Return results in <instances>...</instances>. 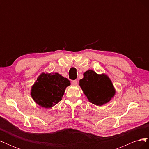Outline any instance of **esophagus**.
Returning <instances> with one entry per match:
<instances>
[{
  "instance_id": "esophagus-1",
  "label": "esophagus",
  "mask_w": 149,
  "mask_h": 149,
  "mask_svg": "<svg viewBox=\"0 0 149 149\" xmlns=\"http://www.w3.org/2000/svg\"><path fill=\"white\" fill-rule=\"evenodd\" d=\"M72 84L74 85V86H76L78 84V81L77 80H73V81H72Z\"/></svg>"
}]
</instances>
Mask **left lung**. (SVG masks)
Listing matches in <instances>:
<instances>
[{
  "label": "left lung",
  "mask_w": 149,
  "mask_h": 149,
  "mask_svg": "<svg viewBox=\"0 0 149 149\" xmlns=\"http://www.w3.org/2000/svg\"><path fill=\"white\" fill-rule=\"evenodd\" d=\"M79 80V86L90 102L101 106L109 102L116 93L111 79L104 74H98L89 70Z\"/></svg>",
  "instance_id": "left-lung-1"
}]
</instances>
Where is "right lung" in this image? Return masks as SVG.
Returning <instances> with one entry per match:
<instances>
[{
  "mask_svg": "<svg viewBox=\"0 0 149 149\" xmlns=\"http://www.w3.org/2000/svg\"><path fill=\"white\" fill-rule=\"evenodd\" d=\"M70 81L58 73H42L31 89V96L40 106L50 108L61 100Z\"/></svg>",
  "mask_w": 149,
  "mask_h": 149,
  "instance_id": "right-lung-1",
  "label": "right lung"
}]
</instances>
